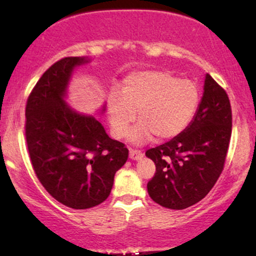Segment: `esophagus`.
Masks as SVG:
<instances>
[{
	"label": "esophagus",
	"instance_id": "34e87169",
	"mask_svg": "<svg viewBox=\"0 0 256 256\" xmlns=\"http://www.w3.org/2000/svg\"><path fill=\"white\" fill-rule=\"evenodd\" d=\"M143 157V154L140 152V150H135V149H130L129 150V158L132 160H138Z\"/></svg>",
	"mask_w": 256,
	"mask_h": 256
}]
</instances>
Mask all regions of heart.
<instances>
[{
    "label": "heart",
    "instance_id": "heart-1",
    "mask_svg": "<svg viewBox=\"0 0 256 256\" xmlns=\"http://www.w3.org/2000/svg\"><path fill=\"white\" fill-rule=\"evenodd\" d=\"M200 104V90L192 80L169 71L146 70L126 76L121 94L108 96L107 113L112 132L124 138L138 112L140 124L129 134L132 143H146L156 136L164 141L176 138L194 120Z\"/></svg>",
    "mask_w": 256,
    "mask_h": 256
}]
</instances>
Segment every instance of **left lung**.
<instances>
[{
	"mask_svg": "<svg viewBox=\"0 0 256 256\" xmlns=\"http://www.w3.org/2000/svg\"><path fill=\"white\" fill-rule=\"evenodd\" d=\"M230 134V99L208 73L198 112L188 128L146 152L156 166L155 176L146 185L150 198L171 210L200 202L222 174Z\"/></svg>",
	"mask_w": 256,
	"mask_h": 256,
	"instance_id": "obj_1",
	"label": "left lung"
}]
</instances>
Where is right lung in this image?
<instances>
[{"instance_id": "obj_1", "label": "right lung", "mask_w": 256, "mask_h": 256, "mask_svg": "<svg viewBox=\"0 0 256 256\" xmlns=\"http://www.w3.org/2000/svg\"><path fill=\"white\" fill-rule=\"evenodd\" d=\"M88 57H68L45 71L28 98L26 138L31 163L56 200L74 210L101 204L128 160L124 143L112 140L93 115L68 106L73 73ZM106 110L104 104L99 113Z\"/></svg>"}]
</instances>
